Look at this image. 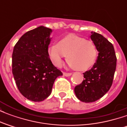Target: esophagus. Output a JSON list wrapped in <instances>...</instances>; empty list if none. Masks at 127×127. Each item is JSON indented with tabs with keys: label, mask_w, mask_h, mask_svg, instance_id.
Here are the masks:
<instances>
[{
	"label": "esophagus",
	"mask_w": 127,
	"mask_h": 127,
	"mask_svg": "<svg viewBox=\"0 0 127 127\" xmlns=\"http://www.w3.org/2000/svg\"><path fill=\"white\" fill-rule=\"evenodd\" d=\"M63 75L64 76H66V77H68V76H71L72 75L71 73H65V72H64Z\"/></svg>",
	"instance_id": "1"
}]
</instances>
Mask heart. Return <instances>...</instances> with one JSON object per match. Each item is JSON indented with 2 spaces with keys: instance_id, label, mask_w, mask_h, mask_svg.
Wrapping results in <instances>:
<instances>
[{
  "instance_id": "1",
  "label": "heart",
  "mask_w": 127,
  "mask_h": 127,
  "mask_svg": "<svg viewBox=\"0 0 127 127\" xmlns=\"http://www.w3.org/2000/svg\"><path fill=\"white\" fill-rule=\"evenodd\" d=\"M47 54L54 66H61L66 55V61L69 65L75 70L83 71L93 66L98 52L93 41L69 34L63 37L58 43L50 45Z\"/></svg>"
}]
</instances>
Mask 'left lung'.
Masks as SVG:
<instances>
[{
	"mask_svg": "<svg viewBox=\"0 0 127 127\" xmlns=\"http://www.w3.org/2000/svg\"><path fill=\"white\" fill-rule=\"evenodd\" d=\"M91 38L98 52L96 63L91 69L84 73V79L75 87L77 98L82 102L97 101L112 86L116 68V56L113 45L103 35L91 32Z\"/></svg>",
	"mask_w": 127,
	"mask_h": 127,
	"instance_id": "1",
	"label": "left lung"
}]
</instances>
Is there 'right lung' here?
I'll return each mask as SVG.
<instances>
[{
    "label": "right lung",
    "instance_id": "obj_1",
    "mask_svg": "<svg viewBox=\"0 0 127 127\" xmlns=\"http://www.w3.org/2000/svg\"><path fill=\"white\" fill-rule=\"evenodd\" d=\"M52 32L39 26L24 34L13 48V77L20 93L30 101L39 102L47 98L56 79L63 75L47 54Z\"/></svg>",
    "mask_w": 127,
    "mask_h": 127
}]
</instances>
